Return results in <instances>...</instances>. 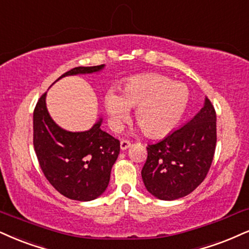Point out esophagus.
Returning a JSON list of instances; mask_svg holds the SVG:
<instances>
[{
	"label": "esophagus",
	"mask_w": 249,
	"mask_h": 249,
	"mask_svg": "<svg viewBox=\"0 0 249 249\" xmlns=\"http://www.w3.org/2000/svg\"><path fill=\"white\" fill-rule=\"evenodd\" d=\"M130 145H131V143L127 140H122L121 142H120V148H121V150H127Z\"/></svg>",
	"instance_id": "esophagus-1"
}]
</instances>
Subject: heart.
<instances>
[{
	"mask_svg": "<svg viewBox=\"0 0 249 249\" xmlns=\"http://www.w3.org/2000/svg\"><path fill=\"white\" fill-rule=\"evenodd\" d=\"M113 130L122 129L135 108V120L144 133L158 137L171 133L185 115L189 104L186 84L172 82L160 73H143L124 83L121 93L108 90L104 98Z\"/></svg>",
	"mask_w": 249,
	"mask_h": 249,
	"instance_id": "obj_1",
	"label": "heart"
}]
</instances>
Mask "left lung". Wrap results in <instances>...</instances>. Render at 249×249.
Wrapping results in <instances>:
<instances>
[{"instance_id": "8db88e82", "label": "left lung", "mask_w": 249, "mask_h": 249, "mask_svg": "<svg viewBox=\"0 0 249 249\" xmlns=\"http://www.w3.org/2000/svg\"><path fill=\"white\" fill-rule=\"evenodd\" d=\"M216 142V112L205 97L194 118L164 140L148 145V158L141 172L145 188L162 201L190 194L209 172Z\"/></svg>"}]
</instances>
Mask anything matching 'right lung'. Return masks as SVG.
<instances>
[{
	"label": "right lung",
	"instance_id": "add662e5",
	"mask_svg": "<svg viewBox=\"0 0 249 249\" xmlns=\"http://www.w3.org/2000/svg\"><path fill=\"white\" fill-rule=\"evenodd\" d=\"M104 68L105 64L76 67L55 82ZM46 96L47 92L40 97L33 112V145L40 167L51 185L66 197L76 201L96 199L108 186L110 170L120 152L119 140L101 129V118L89 130L63 129L51 118Z\"/></svg>",
	"mask_w": 249,
	"mask_h": 249
}]
</instances>
